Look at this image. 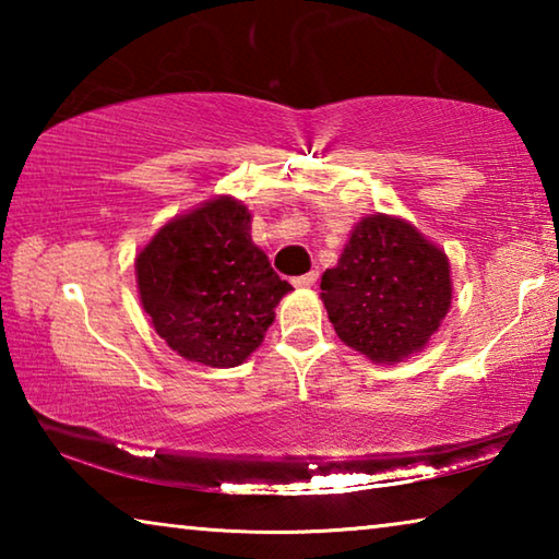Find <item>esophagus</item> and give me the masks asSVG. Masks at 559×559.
<instances>
[{
    "label": "esophagus",
    "mask_w": 559,
    "mask_h": 559,
    "mask_svg": "<svg viewBox=\"0 0 559 559\" xmlns=\"http://www.w3.org/2000/svg\"><path fill=\"white\" fill-rule=\"evenodd\" d=\"M316 281H318V271H310V273H302V276L293 278V286H296V288H310Z\"/></svg>",
    "instance_id": "34e87169"
}]
</instances>
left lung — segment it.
Returning <instances> with one entry per match:
<instances>
[{
    "label": "left lung",
    "mask_w": 559,
    "mask_h": 559,
    "mask_svg": "<svg viewBox=\"0 0 559 559\" xmlns=\"http://www.w3.org/2000/svg\"><path fill=\"white\" fill-rule=\"evenodd\" d=\"M320 290L345 345L374 362H400L419 353L449 313V259L412 224L367 216Z\"/></svg>",
    "instance_id": "1"
}]
</instances>
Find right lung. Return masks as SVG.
Here are the masks:
<instances>
[{
    "label": "right lung",
    "instance_id": "obj_1",
    "mask_svg": "<svg viewBox=\"0 0 559 559\" xmlns=\"http://www.w3.org/2000/svg\"><path fill=\"white\" fill-rule=\"evenodd\" d=\"M138 288L159 337L210 367H236L261 345L290 288L251 241L231 197L173 219L138 257Z\"/></svg>",
    "mask_w": 559,
    "mask_h": 559
}]
</instances>
